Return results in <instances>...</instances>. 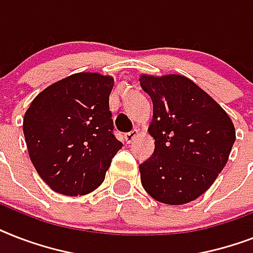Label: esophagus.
<instances>
[{
  "label": "esophagus",
  "instance_id": "1",
  "mask_svg": "<svg viewBox=\"0 0 253 253\" xmlns=\"http://www.w3.org/2000/svg\"><path fill=\"white\" fill-rule=\"evenodd\" d=\"M136 136H138V130H132L125 134V140H126L127 144H130V143H132L136 139Z\"/></svg>",
  "mask_w": 253,
  "mask_h": 253
}]
</instances>
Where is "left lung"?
I'll return each mask as SVG.
<instances>
[{
  "instance_id": "8db88e82",
  "label": "left lung",
  "mask_w": 253,
  "mask_h": 253,
  "mask_svg": "<svg viewBox=\"0 0 253 253\" xmlns=\"http://www.w3.org/2000/svg\"><path fill=\"white\" fill-rule=\"evenodd\" d=\"M154 105V155L139 166L143 188L159 202L184 205L204 194L224 168L235 127L220 105L181 75L139 77Z\"/></svg>"
}]
</instances>
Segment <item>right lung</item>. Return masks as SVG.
<instances>
[{"instance_id": "right-lung-1", "label": "right lung", "mask_w": 253, "mask_h": 253, "mask_svg": "<svg viewBox=\"0 0 253 253\" xmlns=\"http://www.w3.org/2000/svg\"><path fill=\"white\" fill-rule=\"evenodd\" d=\"M114 79L80 72L34 98L23 118L30 160L53 192L83 196L102 184L122 148L113 134L109 95Z\"/></svg>"}]
</instances>
